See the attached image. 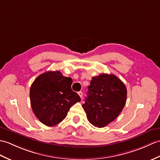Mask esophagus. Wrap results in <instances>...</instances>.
<instances>
[{
	"label": "esophagus",
	"instance_id": "1",
	"mask_svg": "<svg viewBox=\"0 0 160 160\" xmlns=\"http://www.w3.org/2000/svg\"><path fill=\"white\" fill-rule=\"evenodd\" d=\"M78 95H79V96L80 97V98H82V96H83V92H82V91H79L78 92Z\"/></svg>",
	"mask_w": 160,
	"mask_h": 160
}]
</instances>
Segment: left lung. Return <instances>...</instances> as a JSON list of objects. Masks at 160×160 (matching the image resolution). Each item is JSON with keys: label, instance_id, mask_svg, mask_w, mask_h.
Masks as SVG:
<instances>
[{"label": "left lung", "instance_id": "obj_1", "mask_svg": "<svg viewBox=\"0 0 160 160\" xmlns=\"http://www.w3.org/2000/svg\"><path fill=\"white\" fill-rule=\"evenodd\" d=\"M87 97L82 105L88 121L103 128L113 121L125 106L127 88L113 74L102 73L92 78Z\"/></svg>", "mask_w": 160, "mask_h": 160}]
</instances>
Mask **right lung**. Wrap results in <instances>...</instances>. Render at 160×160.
I'll return each mask as SVG.
<instances>
[{"instance_id":"add662e5","label":"right lung","mask_w":160,"mask_h":160,"mask_svg":"<svg viewBox=\"0 0 160 160\" xmlns=\"http://www.w3.org/2000/svg\"><path fill=\"white\" fill-rule=\"evenodd\" d=\"M72 79L59 71H48L39 75L30 89L33 112L38 119L52 127L64 119L80 96L72 90Z\"/></svg>"}]
</instances>
